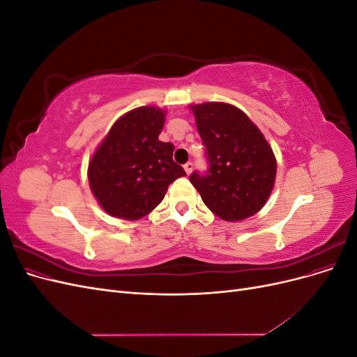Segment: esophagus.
I'll use <instances>...</instances> for the list:
<instances>
[{
  "label": "esophagus",
  "mask_w": 357,
  "mask_h": 357,
  "mask_svg": "<svg viewBox=\"0 0 357 357\" xmlns=\"http://www.w3.org/2000/svg\"><path fill=\"white\" fill-rule=\"evenodd\" d=\"M183 168H185V172L189 176L190 172H192V169H193V164H192V162H188V164H186L185 167H183Z\"/></svg>",
  "instance_id": "1"
}]
</instances>
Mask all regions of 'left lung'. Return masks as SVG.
I'll return each instance as SVG.
<instances>
[{
    "label": "left lung",
    "mask_w": 357,
    "mask_h": 357,
    "mask_svg": "<svg viewBox=\"0 0 357 357\" xmlns=\"http://www.w3.org/2000/svg\"><path fill=\"white\" fill-rule=\"evenodd\" d=\"M210 169L190 183L222 220L240 222L261 211L274 189L277 159L265 135L243 110L226 102L189 105Z\"/></svg>",
    "instance_id": "8db88e82"
}]
</instances>
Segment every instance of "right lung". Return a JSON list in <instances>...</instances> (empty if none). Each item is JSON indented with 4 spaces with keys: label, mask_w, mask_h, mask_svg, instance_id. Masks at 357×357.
I'll use <instances>...</instances> for the list:
<instances>
[{
    "label": "right lung",
    "mask_w": 357,
    "mask_h": 357,
    "mask_svg": "<svg viewBox=\"0 0 357 357\" xmlns=\"http://www.w3.org/2000/svg\"><path fill=\"white\" fill-rule=\"evenodd\" d=\"M167 112L137 107L121 116L93 152L89 186L100 207L117 219L138 220L164 199L185 169L172 160L174 146L159 142Z\"/></svg>",
    "instance_id": "right-lung-1"
}]
</instances>
